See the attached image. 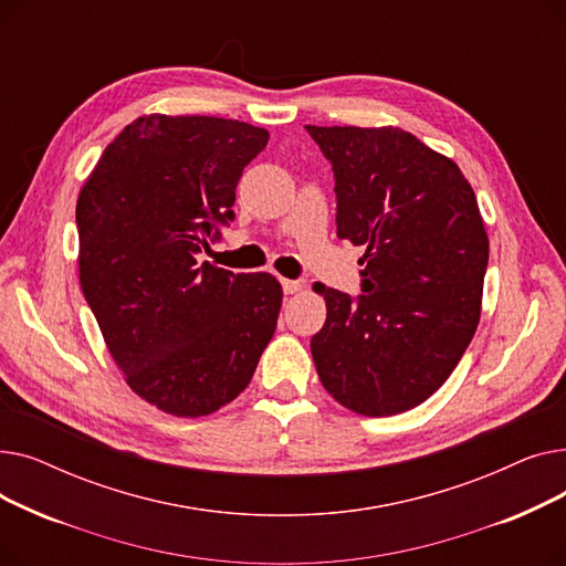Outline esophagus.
<instances>
[{
	"label": "esophagus",
	"mask_w": 566,
	"mask_h": 566,
	"mask_svg": "<svg viewBox=\"0 0 566 566\" xmlns=\"http://www.w3.org/2000/svg\"><path fill=\"white\" fill-rule=\"evenodd\" d=\"M282 286H284V293H298L303 291V282L301 280H282Z\"/></svg>",
	"instance_id": "1"
}]
</instances>
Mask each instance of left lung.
Instances as JSON below:
<instances>
[{
  "label": "left lung",
  "instance_id": "obj_1",
  "mask_svg": "<svg viewBox=\"0 0 566 566\" xmlns=\"http://www.w3.org/2000/svg\"><path fill=\"white\" fill-rule=\"evenodd\" d=\"M333 163L337 235L363 245V293L318 286L328 316L312 337L323 388L385 418L450 378L482 314L489 235L457 163L395 128L307 126Z\"/></svg>",
  "mask_w": 566,
  "mask_h": 566
}]
</instances>
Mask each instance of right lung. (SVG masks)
Here are the masks:
<instances>
[{"label": "right lung", "mask_w": 566, "mask_h": 566, "mask_svg": "<svg viewBox=\"0 0 566 566\" xmlns=\"http://www.w3.org/2000/svg\"><path fill=\"white\" fill-rule=\"evenodd\" d=\"M268 130L144 114L105 148L75 220L80 286L130 390L176 418L241 395L275 335L282 284L197 254L233 220L238 178Z\"/></svg>", "instance_id": "right-lung-1"}]
</instances>
